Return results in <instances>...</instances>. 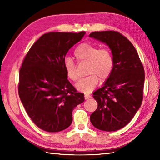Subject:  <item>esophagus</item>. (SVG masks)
<instances>
[{"label": "esophagus", "mask_w": 160, "mask_h": 160, "mask_svg": "<svg viewBox=\"0 0 160 160\" xmlns=\"http://www.w3.org/2000/svg\"><path fill=\"white\" fill-rule=\"evenodd\" d=\"M91 97L90 95H89V94H85V99H90Z\"/></svg>", "instance_id": "34e87169"}]
</instances>
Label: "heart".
<instances>
[{
    "label": "heart",
    "instance_id": "b5f03b06",
    "mask_svg": "<svg viewBox=\"0 0 160 160\" xmlns=\"http://www.w3.org/2000/svg\"><path fill=\"white\" fill-rule=\"evenodd\" d=\"M74 55L79 62L88 63L87 73L90 75L76 84L78 90L90 92L98 85L99 79L101 82H104L112 74L114 61L109 48H99L98 46L90 43H82L75 48ZM64 66L67 77L70 80L76 81L78 75L74 62L66 58Z\"/></svg>",
    "mask_w": 160,
    "mask_h": 160
}]
</instances>
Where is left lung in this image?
<instances>
[{
    "mask_svg": "<svg viewBox=\"0 0 160 160\" xmlns=\"http://www.w3.org/2000/svg\"><path fill=\"white\" fill-rule=\"evenodd\" d=\"M90 37L109 46L114 61L109 78L93 93L98 107L90 115V121L101 131H118L132 120L141 106L144 68L133 45L119 32H94Z\"/></svg>",
    "mask_w": 160,
    "mask_h": 160,
    "instance_id": "left-lung-1",
    "label": "left lung"
}]
</instances>
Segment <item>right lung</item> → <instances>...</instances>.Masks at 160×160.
Listing matches in <instances>:
<instances>
[{
  "label": "right lung",
  "instance_id": "add662e5",
  "mask_svg": "<svg viewBox=\"0 0 160 160\" xmlns=\"http://www.w3.org/2000/svg\"><path fill=\"white\" fill-rule=\"evenodd\" d=\"M85 32H48L27 53L19 76L18 93L32 121L47 132L69 127L72 110L85 100L71 85L65 70V57Z\"/></svg>",
  "mask_w": 160,
  "mask_h": 160
}]
</instances>
